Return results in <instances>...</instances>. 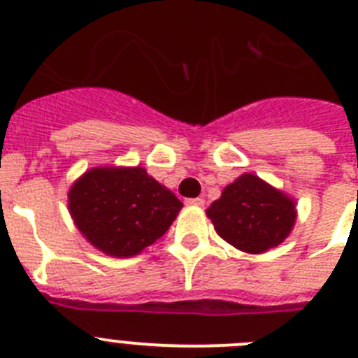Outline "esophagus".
Returning <instances> with one entry per match:
<instances>
[{
  "mask_svg": "<svg viewBox=\"0 0 358 358\" xmlns=\"http://www.w3.org/2000/svg\"><path fill=\"white\" fill-rule=\"evenodd\" d=\"M186 204H188V206L202 208V206H204V199H201V197H197V199H186Z\"/></svg>",
  "mask_w": 358,
  "mask_h": 358,
  "instance_id": "34e87169",
  "label": "esophagus"
}]
</instances>
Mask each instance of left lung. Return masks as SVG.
Listing matches in <instances>:
<instances>
[{
  "mask_svg": "<svg viewBox=\"0 0 358 358\" xmlns=\"http://www.w3.org/2000/svg\"><path fill=\"white\" fill-rule=\"evenodd\" d=\"M220 238L238 251L262 255L285 242L297 218L296 199L255 173H242L206 210Z\"/></svg>",
  "mask_w": 358,
  "mask_h": 358,
  "instance_id": "left-lung-1",
  "label": "left lung"
}]
</instances>
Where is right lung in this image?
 <instances>
[{
	"mask_svg": "<svg viewBox=\"0 0 358 358\" xmlns=\"http://www.w3.org/2000/svg\"><path fill=\"white\" fill-rule=\"evenodd\" d=\"M181 208L143 166H94L68 192L69 215L82 236L115 258L140 255L169 231Z\"/></svg>",
	"mask_w": 358,
	"mask_h": 358,
	"instance_id": "add662e5",
	"label": "right lung"
}]
</instances>
